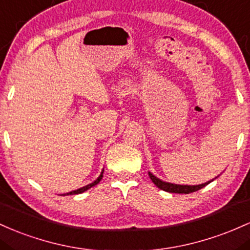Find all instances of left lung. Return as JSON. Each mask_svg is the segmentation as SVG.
<instances>
[{
	"instance_id": "obj_1",
	"label": "left lung",
	"mask_w": 250,
	"mask_h": 250,
	"mask_svg": "<svg viewBox=\"0 0 250 250\" xmlns=\"http://www.w3.org/2000/svg\"><path fill=\"white\" fill-rule=\"evenodd\" d=\"M148 176H150L151 181L155 183V186L157 188H159V189L164 190V191H167V192H173V193L195 192V191H197V190L202 189V188L208 186V184L211 183L215 178H217V177H215L214 179H211V181L206 182V183L198 184V186H184V184H173V183H169V182H164V181H162V179H159L158 177H156V176L151 172H148Z\"/></svg>"
}]
</instances>
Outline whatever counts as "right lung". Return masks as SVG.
Listing matches in <instances>:
<instances>
[{
	"mask_svg": "<svg viewBox=\"0 0 250 250\" xmlns=\"http://www.w3.org/2000/svg\"><path fill=\"white\" fill-rule=\"evenodd\" d=\"M103 173H104V170L102 171V173H100L99 175V177H98L97 179H95L94 182H92V183H89V184H87V186H85V187H83V188H80V189H77V190H73V191H71V192H67V193H62L63 196H66V195H78V193H81V192H83V191H86V190H88V189H91L92 187H94V186H97L98 183H99L100 181H102V178H103Z\"/></svg>",
	"mask_w": 250,
	"mask_h": 250,
	"instance_id": "1",
	"label": "right lung"
}]
</instances>
